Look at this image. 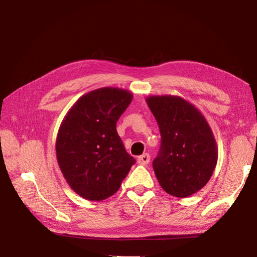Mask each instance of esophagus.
<instances>
[{
	"label": "esophagus",
	"mask_w": 257,
	"mask_h": 257,
	"mask_svg": "<svg viewBox=\"0 0 257 257\" xmlns=\"http://www.w3.org/2000/svg\"><path fill=\"white\" fill-rule=\"evenodd\" d=\"M149 162H150V154H148V153L141 155L138 159V163L141 165H148Z\"/></svg>",
	"instance_id": "34e87169"
}]
</instances>
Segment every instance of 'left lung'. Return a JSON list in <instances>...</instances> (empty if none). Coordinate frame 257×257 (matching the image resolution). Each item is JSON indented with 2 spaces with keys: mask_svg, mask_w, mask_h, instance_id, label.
I'll return each mask as SVG.
<instances>
[{
  "mask_svg": "<svg viewBox=\"0 0 257 257\" xmlns=\"http://www.w3.org/2000/svg\"><path fill=\"white\" fill-rule=\"evenodd\" d=\"M146 103L159 124L161 148L153 169L162 188L187 197L206 185L217 163V146L202 113L180 96H150Z\"/></svg>",
  "mask_w": 257,
  "mask_h": 257,
  "instance_id": "8db88e82",
  "label": "left lung"
}]
</instances>
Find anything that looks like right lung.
<instances>
[{"label": "right lung", "instance_id": "add662e5", "mask_svg": "<svg viewBox=\"0 0 257 257\" xmlns=\"http://www.w3.org/2000/svg\"><path fill=\"white\" fill-rule=\"evenodd\" d=\"M132 98L123 88H97L78 98L63 119L56 138L57 163L72 190L85 200L112 196L135 164L116 132V122Z\"/></svg>", "mask_w": 257, "mask_h": 257}]
</instances>
